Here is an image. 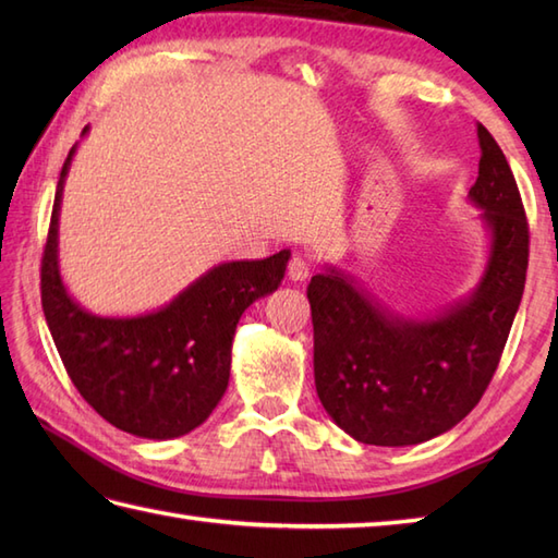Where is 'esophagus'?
Masks as SVG:
<instances>
[{
  "instance_id": "esophagus-1",
  "label": "esophagus",
  "mask_w": 558,
  "mask_h": 558,
  "mask_svg": "<svg viewBox=\"0 0 558 558\" xmlns=\"http://www.w3.org/2000/svg\"><path fill=\"white\" fill-rule=\"evenodd\" d=\"M310 272H312V268H310V264H306V260H304L302 256L290 258V264H288V276H290V280L302 282V280L310 278Z\"/></svg>"
}]
</instances>
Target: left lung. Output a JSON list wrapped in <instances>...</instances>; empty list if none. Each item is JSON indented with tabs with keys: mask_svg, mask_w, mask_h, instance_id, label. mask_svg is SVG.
Segmentation results:
<instances>
[{
	"mask_svg": "<svg viewBox=\"0 0 558 558\" xmlns=\"http://www.w3.org/2000/svg\"><path fill=\"white\" fill-rule=\"evenodd\" d=\"M477 136L480 174L468 198L482 210L489 244L468 298L429 316H405L328 264L306 288L316 393L354 441L398 448L453 429L499 366L523 300L530 240L511 165L482 124Z\"/></svg>",
	"mask_w": 558,
	"mask_h": 558,
	"instance_id": "8db88e82",
	"label": "left lung"
}]
</instances>
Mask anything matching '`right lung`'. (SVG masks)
Masks as SVG:
<instances>
[{
	"label": "right lung",
	"mask_w": 558,
	"mask_h": 558,
	"mask_svg": "<svg viewBox=\"0 0 558 558\" xmlns=\"http://www.w3.org/2000/svg\"><path fill=\"white\" fill-rule=\"evenodd\" d=\"M76 146L59 174L43 254L47 326L69 378L102 420L156 441L184 436L225 396L236 324L246 306L278 290L290 248L264 260L213 266L156 312L90 314L71 298L59 272V210Z\"/></svg>",
	"instance_id": "add662e5"
}]
</instances>
